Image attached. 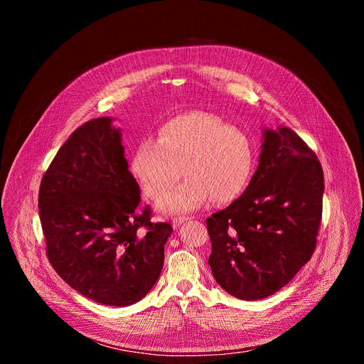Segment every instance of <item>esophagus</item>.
<instances>
[{
	"label": "esophagus",
	"mask_w": 364,
	"mask_h": 364,
	"mask_svg": "<svg viewBox=\"0 0 364 364\" xmlns=\"http://www.w3.org/2000/svg\"><path fill=\"white\" fill-rule=\"evenodd\" d=\"M188 219H191V218H186V216L174 218V219H173V228H174V229H177V228H178V226H181L184 222H187Z\"/></svg>",
	"instance_id": "esophagus-1"
}]
</instances>
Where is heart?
<instances>
[{
	"instance_id": "obj_1",
	"label": "heart",
	"mask_w": 364,
	"mask_h": 364,
	"mask_svg": "<svg viewBox=\"0 0 364 364\" xmlns=\"http://www.w3.org/2000/svg\"><path fill=\"white\" fill-rule=\"evenodd\" d=\"M253 163L246 134L220 118L190 112L167 122L157 141H142L132 157V173L151 200L164 197L183 174L187 177L161 203L166 213L198 209L212 197L236 198L246 187Z\"/></svg>"
}]
</instances>
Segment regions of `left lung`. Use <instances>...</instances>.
<instances>
[{
    "label": "left lung",
    "instance_id": "left-lung-1",
    "mask_svg": "<svg viewBox=\"0 0 364 364\" xmlns=\"http://www.w3.org/2000/svg\"><path fill=\"white\" fill-rule=\"evenodd\" d=\"M323 193L316 152L287 127L267 129L245 193L205 220L218 284L246 301L285 287L316 250Z\"/></svg>",
    "mask_w": 364,
    "mask_h": 364
}]
</instances>
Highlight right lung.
<instances>
[{"label":"right lung","instance_id":"1","mask_svg":"<svg viewBox=\"0 0 364 364\" xmlns=\"http://www.w3.org/2000/svg\"><path fill=\"white\" fill-rule=\"evenodd\" d=\"M111 118L80 125L44 173L38 210L46 253L59 277L96 302L144 298L164 264L168 223H152Z\"/></svg>","mask_w":364,"mask_h":364}]
</instances>
